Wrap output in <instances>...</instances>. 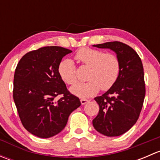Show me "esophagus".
<instances>
[{"label": "esophagus", "instance_id": "1", "mask_svg": "<svg viewBox=\"0 0 160 160\" xmlns=\"http://www.w3.org/2000/svg\"><path fill=\"white\" fill-rule=\"evenodd\" d=\"M88 102V100H86V99H81L80 100V103H81V104H85L86 103Z\"/></svg>", "mask_w": 160, "mask_h": 160}]
</instances>
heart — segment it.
I'll return each mask as SVG.
<instances>
[{
	"mask_svg": "<svg viewBox=\"0 0 160 160\" xmlns=\"http://www.w3.org/2000/svg\"><path fill=\"white\" fill-rule=\"evenodd\" d=\"M75 58L90 68L86 83H78L70 88L75 96L87 98L97 94L100 88L109 90L114 86L119 77L121 70L118 58L111 53H104L100 50L82 48L76 53ZM58 72L61 80L69 85L77 80L76 69L71 59H64L58 67Z\"/></svg>",
	"mask_w": 160,
	"mask_h": 160,
	"instance_id": "obj_1",
	"label": "heart"
}]
</instances>
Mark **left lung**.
I'll list each match as a JSON object with an SVG mask.
<instances>
[{
	"mask_svg": "<svg viewBox=\"0 0 160 160\" xmlns=\"http://www.w3.org/2000/svg\"><path fill=\"white\" fill-rule=\"evenodd\" d=\"M93 46L112 50L121 65L119 77L114 86L94 98L100 109L93 120V128L106 136H119L135 125L142 108L146 95L142 63L135 50L120 42Z\"/></svg>",
	"mask_w": 160,
	"mask_h": 160,
	"instance_id": "obj_1",
	"label": "left lung"
}]
</instances>
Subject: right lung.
I'll list each match as a JSON object with an SVG mask.
<instances>
[{
    "mask_svg": "<svg viewBox=\"0 0 160 160\" xmlns=\"http://www.w3.org/2000/svg\"><path fill=\"white\" fill-rule=\"evenodd\" d=\"M72 51L46 46L26 53L14 76L13 98L22 123L31 134L48 138L62 132L70 114L80 106L61 80L58 67ZM59 94L64 97L56 102Z\"/></svg>",
    "mask_w": 160,
    "mask_h": 160,
    "instance_id": "1",
    "label": "right lung"
}]
</instances>
